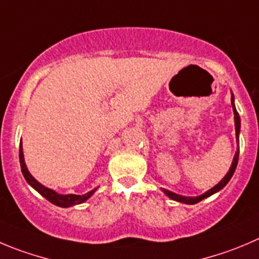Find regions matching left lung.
<instances>
[{
  "label": "left lung",
  "mask_w": 259,
  "mask_h": 259,
  "mask_svg": "<svg viewBox=\"0 0 259 259\" xmlns=\"http://www.w3.org/2000/svg\"><path fill=\"white\" fill-rule=\"evenodd\" d=\"M234 100H235V98H234L233 93H231V107H233V112H234V122H235L236 152H235V155H234L233 162H231L230 169H229V171H228V173H226V176L224 177V178L221 179V181L219 182V183L216 184V186H213L212 188L208 189V191H207V192H205V193H202L201 196H197V197L181 196V194L174 193V192L168 191V189L161 188V191L164 192L165 196H168L169 198L173 199V201L181 202V203H186V205H194V203H198V202H199V201H202V199H205V198H207V197L212 196V194L218 193L219 191H221V189H223L224 187H225L226 184L229 183V181H230L231 177H233L234 171H235L236 165H238V159H239V135H240V117H239V114H238V110H236V108H235V103H234Z\"/></svg>",
  "instance_id": "1"
}]
</instances>
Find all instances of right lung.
I'll return each mask as SVG.
<instances>
[{
	"label": "right lung",
	"instance_id": "add662e5",
	"mask_svg": "<svg viewBox=\"0 0 259 259\" xmlns=\"http://www.w3.org/2000/svg\"><path fill=\"white\" fill-rule=\"evenodd\" d=\"M19 159H20V165H21V173H23L24 178H25V181L28 182L29 186L33 187L34 189H35L36 192H38L40 196H43L44 198L48 199L51 203H53V205L58 206V207H71V206H75V205H80V203H82V202H85L86 199L90 198L93 194L95 193V191L98 189L94 188L91 189L90 192H88V193L85 194H61L58 193V192L53 191V189L48 188V187L43 186L41 183H39L38 181H36L35 178H34L33 176L30 174V171L28 170V168H26V164H25V160H24V152H23V142L20 141V150H19Z\"/></svg>",
	"mask_w": 259,
	"mask_h": 259
}]
</instances>
